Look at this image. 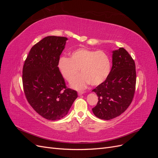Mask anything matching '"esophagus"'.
<instances>
[{
    "instance_id": "34e87169",
    "label": "esophagus",
    "mask_w": 158,
    "mask_h": 158,
    "mask_svg": "<svg viewBox=\"0 0 158 158\" xmlns=\"http://www.w3.org/2000/svg\"><path fill=\"white\" fill-rule=\"evenodd\" d=\"M84 92H82V91H79V92H78V95H82V94H84Z\"/></svg>"
}]
</instances>
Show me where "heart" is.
<instances>
[{
    "mask_svg": "<svg viewBox=\"0 0 158 158\" xmlns=\"http://www.w3.org/2000/svg\"><path fill=\"white\" fill-rule=\"evenodd\" d=\"M58 68L63 77L71 82L72 87L82 89L89 84L98 85L104 82L111 73V63L109 56L102 51L78 48L70 55V58L62 56L58 62Z\"/></svg>",
    "mask_w": 158,
    "mask_h": 158,
    "instance_id": "1",
    "label": "heart"
}]
</instances>
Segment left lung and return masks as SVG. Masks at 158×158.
Returning a JSON list of instances; mask_svg holds the SVG:
<instances>
[{
    "mask_svg": "<svg viewBox=\"0 0 158 158\" xmlns=\"http://www.w3.org/2000/svg\"><path fill=\"white\" fill-rule=\"evenodd\" d=\"M112 68L104 82L92 90L98 96L94 114L103 120L120 115L129 107L135 93V63L123 47L113 51Z\"/></svg>",
    "mask_w": 158,
    "mask_h": 158,
    "instance_id": "1",
    "label": "left lung"
}]
</instances>
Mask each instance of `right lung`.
<instances>
[{"label": "right lung", "instance_id": "1", "mask_svg": "<svg viewBox=\"0 0 158 158\" xmlns=\"http://www.w3.org/2000/svg\"><path fill=\"white\" fill-rule=\"evenodd\" d=\"M65 37L47 36L33 45L23 66V92L32 108L44 118L56 121L67 114L77 92L66 86L58 68Z\"/></svg>", "mask_w": 158, "mask_h": 158}]
</instances>
